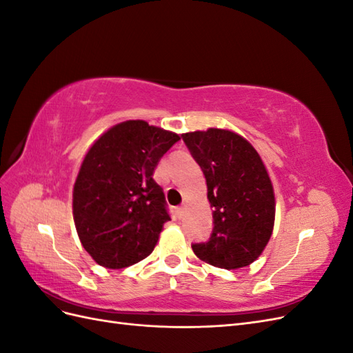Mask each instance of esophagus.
<instances>
[{"mask_svg":"<svg viewBox=\"0 0 353 353\" xmlns=\"http://www.w3.org/2000/svg\"><path fill=\"white\" fill-rule=\"evenodd\" d=\"M176 213H178V218H183L184 213H185V208H184V206L178 208V209H176Z\"/></svg>","mask_w":353,"mask_h":353,"instance_id":"esophagus-1","label":"esophagus"}]
</instances>
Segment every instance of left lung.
Segmentation results:
<instances>
[{
	"mask_svg": "<svg viewBox=\"0 0 353 353\" xmlns=\"http://www.w3.org/2000/svg\"><path fill=\"white\" fill-rule=\"evenodd\" d=\"M206 178L213 231L193 244L199 259L222 270L253 263L268 244L275 221L274 187L263 160L240 134L209 128L183 134Z\"/></svg>",
	"mask_w": 353,
	"mask_h": 353,
	"instance_id": "left-lung-1",
	"label": "left lung"
}]
</instances>
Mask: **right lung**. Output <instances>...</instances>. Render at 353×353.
Returning a JSON list of instances; mask_svg holds the SVG:
<instances>
[{
	"instance_id": "1",
	"label": "right lung",
	"mask_w": 353,
	"mask_h": 353,
	"mask_svg": "<svg viewBox=\"0 0 353 353\" xmlns=\"http://www.w3.org/2000/svg\"><path fill=\"white\" fill-rule=\"evenodd\" d=\"M178 140L145 121H125L85 154L73 185V221L83 249L104 268H126L154 250L170 218L153 172Z\"/></svg>"
}]
</instances>
